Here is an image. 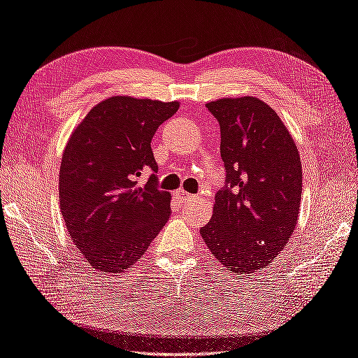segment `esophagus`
Segmentation results:
<instances>
[{
	"label": "esophagus",
	"mask_w": 358,
	"mask_h": 358,
	"mask_svg": "<svg viewBox=\"0 0 358 358\" xmlns=\"http://www.w3.org/2000/svg\"><path fill=\"white\" fill-rule=\"evenodd\" d=\"M176 196L178 198L180 203H187V201H190V199H195V195H190V194L185 192V190H178Z\"/></svg>",
	"instance_id": "1"
}]
</instances>
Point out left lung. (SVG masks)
I'll use <instances>...</instances> for the list:
<instances>
[{
	"mask_svg": "<svg viewBox=\"0 0 358 358\" xmlns=\"http://www.w3.org/2000/svg\"><path fill=\"white\" fill-rule=\"evenodd\" d=\"M206 106L220 123L226 185L199 235L231 273L265 268L296 227L301 157L279 115L259 99L224 97Z\"/></svg>",
	"mask_w": 358,
	"mask_h": 358,
	"instance_id": "8db88e82",
	"label": "left lung"
}]
</instances>
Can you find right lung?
Instances as JSON below:
<instances>
[{
    "instance_id": "obj_1",
    "label": "right lung",
    "mask_w": 358,
    "mask_h": 358,
    "mask_svg": "<svg viewBox=\"0 0 358 358\" xmlns=\"http://www.w3.org/2000/svg\"><path fill=\"white\" fill-rule=\"evenodd\" d=\"M178 102L114 96L96 105L65 146L59 204L65 227L91 267L122 273L169 220L171 194L157 186L151 141ZM152 170L147 185L136 177Z\"/></svg>"
}]
</instances>
